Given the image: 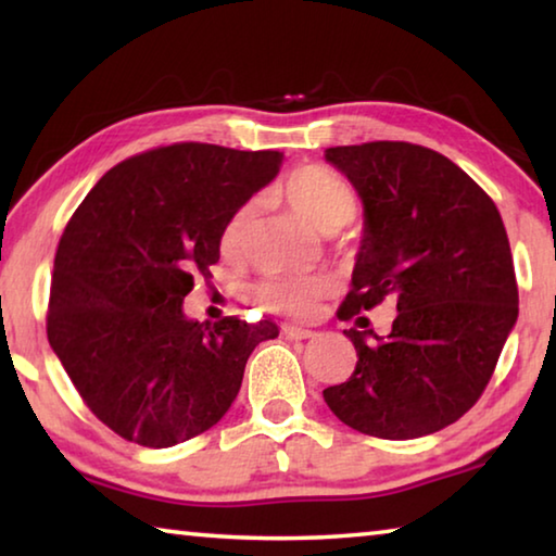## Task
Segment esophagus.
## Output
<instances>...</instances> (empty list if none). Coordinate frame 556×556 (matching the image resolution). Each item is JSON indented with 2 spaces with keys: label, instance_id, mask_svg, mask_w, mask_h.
Returning <instances> with one entry per match:
<instances>
[{
  "label": "esophagus",
  "instance_id": "esophagus-1",
  "mask_svg": "<svg viewBox=\"0 0 556 556\" xmlns=\"http://www.w3.org/2000/svg\"><path fill=\"white\" fill-rule=\"evenodd\" d=\"M281 333L291 338V341H306V338L316 336V331H312V328H301V326H291V324L281 326Z\"/></svg>",
  "mask_w": 556,
  "mask_h": 556
}]
</instances>
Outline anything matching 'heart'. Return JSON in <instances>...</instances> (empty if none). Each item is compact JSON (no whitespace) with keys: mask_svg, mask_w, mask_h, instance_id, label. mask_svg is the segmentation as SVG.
Instances as JSON below:
<instances>
[{"mask_svg":"<svg viewBox=\"0 0 556 556\" xmlns=\"http://www.w3.org/2000/svg\"><path fill=\"white\" fill-rule=\"evenodd\" d=\"M285 201L304 218L314 230L333 235L355 218L357 199L353 188L341 176L328 172L324 166H306L289 174L279 186ZM255 218V203H242L228 220H225L218 250L223 260L238 262L248 250V238ZM333 291V285L324 277H289L275 275L257 281L252 287V299L262 308L287 316H308L316 312Z\"/></svg>","mask_w":556,"mask_h":556,"instance_id":"b5f03b06","label":"heart"}]
</instances>
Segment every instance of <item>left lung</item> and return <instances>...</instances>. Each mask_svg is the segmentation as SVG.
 <instances>
[{
    "instance_id": "1",
    "label": "left lung",
    "mask_w": 556,
    "mask_h": 556,
    "mask_svg": "<svg viewBox=\"0 0 556 556\" xmlns=\"http://www.w3.org/2000/svg\"><path fill=\"white\" fill-rule=\"evenodd\" d=\"M365 205L363 244L341 321L382 300L399 306L390 337L343 331L355 372L324 390L361 434L417 439L473 407L517 321V281L495 203L434 149L365 142L326 149ZM368 328V327H367ZM369 329V328H368Z\"/></svg>"
}]
</instances>
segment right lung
Wrapping results in <instances>:
<instances>
[{"instance_id":"1","label":"right lung","mask_w":556,"mask_h":556,"mask_svg":"<svg viewBox=\"0 0 556 556\" xmlns=\"http://www.w3.org/2000/svg\"><path fill=\"white\" fill-rule=\"evenodd\" d=\"M279 152L178 142L129 156L71 215L53 260L46 333L102 425L166 448L218 425L271 321L184 316L220 260L225 220L277 176Z\"/></svg>"}]
</instances>
